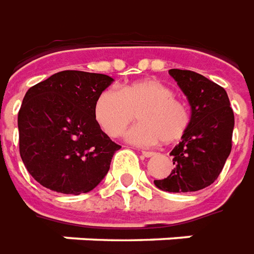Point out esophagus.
Instances as JSON below:
<instances>
[{"instance_id": "34e87169", "label": "esophagus", "mask_w": 254, "mask_h": 254, "mask_svg": "<svg viewBox=\"0 0 254 254\" xmlns=\"http://www.w3.org/2000/svg\"><path fill=\"white\" fill-rule=\"evenodd\" d=\"M142 154H143L145 157H153V156H154L156 153H154V152H149V150H142Z\"/></svg>"}]
</instances>
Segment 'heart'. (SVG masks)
Returning a JSON list of instances; mask_svg holds the SVG:
<instances>
[{
    "label": "heart",
    "mask_w": 254,
    "mask_h": 254,
    "mask_svg": "<svg viewBox=\"0 0 254 254\" xmlns=\"http://www.w3.org/2000/svg\"><path fill=\"white\" fill-rule=\"evenodd\" d=\"M174 95V90L157 79L107 89L95 98L94 120L107 135L119 138L138 116L142 123L128 132V141L143 146L174 143L186 134L191 119L188 105Z\"/></svg>",
    "instance_id": "obj_1"
}]
</instances>
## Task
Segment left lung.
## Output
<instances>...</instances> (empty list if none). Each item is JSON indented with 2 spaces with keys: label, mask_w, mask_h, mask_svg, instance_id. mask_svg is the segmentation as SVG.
I'll use <instances>...</instances> for the list:
<instances>
[{
  "label": "left lung",
  "mask_w": 254,
  "mask_h": 254,
  "mask_svg": "<svg viewBox=\"0 0 254 254\" xmlns=\"http://www.w3.org/2000/svg\"><path fill=\"white\" fill-rule=\"evenodd\" d=\"M191 107V119L171 156L174 170L154 185L170 193L197 191L220 175L233 146L234 112L226 90L188 69H170Z\"/></svg>",
  "instance_id": "obj_1"
}]
</instances>
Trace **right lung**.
Wrapping results in <instances>:
<instances>
[{"label":"right lung","instance_id":"right-lung-1","mask_svg":"<svg viewBox=\"0 0 254 254\" xmlns=\"http://www.w3.org/2000/svg\"><path fill=\"white\" fill-rule=\"evenodd\" d=\"M112 82L104 73L61 71L28 89L17 116L19 150L44 188L78 195L108 174L122 146L100 128L93 107Z\"/></svg>","mask_w":254,"mask_h":254}]
</instances>
